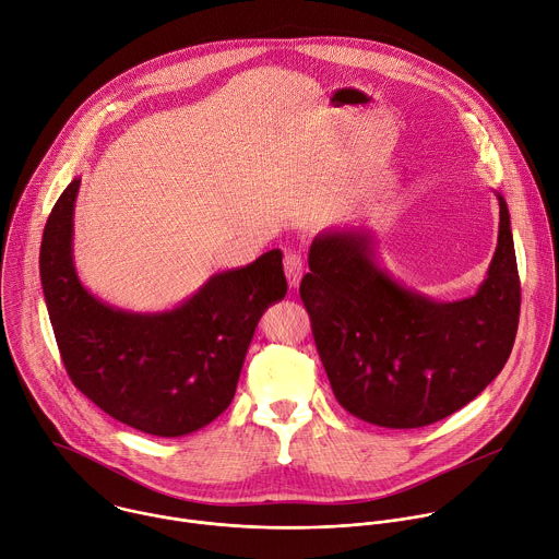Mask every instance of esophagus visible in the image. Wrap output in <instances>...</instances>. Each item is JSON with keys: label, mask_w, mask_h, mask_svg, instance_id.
<instances>
[{"label": "esophagus", "mask_w": 559, "mask_h": 559, "mask_svg": "<svg viewBox=\"0 0 559 559\" xmlns=\"http://www.w3.org/2000/svg\"><path fill=\"white\" fill-rule=\"evenodd\" d=\"M283 265H285V276H287L289 287L296 289L298 283H300V276H302V272H305V261H302V257H300L298 252H287L285 259H283Z\"/></svg>", "instance_id": "esophagus-1"}]
</instances>
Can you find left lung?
I'll use <instances>...</instances> for the list:
<instances>
[{"label": "left lung", "instance_id": "obj_1", "mask_svg": "<svg viewBox=\"0 0 559 559\" xmlns=\"http://www.w3.org/2000/svg\"><path fill=\"white\" fill-rule=\"evenodd\" d=\"M498 248L475 296L440 302L378 267L367 229H328L309 248L300 298L336 401L386 427L438 423L480 393L511 356L520 276L500 192Z\"/></svg>", "mask_w": 559, "mask_h": 559}]
</instances>
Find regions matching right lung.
<instances>
[{
  "instance_id": "1",
  "label": "right lung",
  "mask_w": 559,
  "mask_h": 559,
  "mask_svg": "<svg viewBox=\"0 0 559 559\" xmlns=\"http://www.w3.org/2000/svg\"><path fill=\"white\" fill-rule=\"evenodd\" d=\"M82 179L57 199L41 238L39 274L52 332L74 386L115 420L177 438L218 418L263 311L285 298L283 252L214 274L168 311H126L95 298L72 261V214Z\"/></svg>"
}]
</instances>
